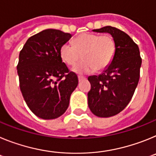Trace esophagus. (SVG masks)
<instances>
[{
    "label": "esophagus",
    "instance_id": "obj_1",
    "mask_svg": "<svg viewBox=\"0 0 156 156\" xmlns=\"http://www.w3.org/2000/svg\"><path fill=\"white\" fill-rule=\"evenodd\" d=\"M85 78L83 76H78V80H79V81H81L83 80H84Z\"/></svg>",
    "mask_w": 156,
    "mask_h": 156
}]
</instances>
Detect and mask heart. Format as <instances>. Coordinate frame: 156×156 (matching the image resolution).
<instances>
[{
  "instance_id": "obj_1",
  "label": "heart",
  "mask_w": 156,
  "mask_h": 156,
  "mask_svg": "<svg viewBox=\"0 0 156 156\" xmlns=\"http://www.w3.org/2000/svg\"><path fill=\"white\" fill-rule=\"evenodd\" d=\"M116 46L112 37L109 35L84 33L73 41V45L66 43L60 48V56L65 63L75 66L82 55V62L73 69L76 73H90L94 70H103L112 62Z\"/></svg>"
}]
</instances>
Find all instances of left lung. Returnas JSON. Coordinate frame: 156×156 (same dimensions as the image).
<instances>
[{"label": "left lung", "mask_w": 156, "mask_h": 156, "mask_svg": "<svg viewBox=\"0 0 156 156\" xmlns=\"http://www.w3.org/2000/svg\"><path fill=\"white\" fill-rule=\"evenodd\" d=\"M111 34L116 46L112 62L98 76H90L91 88L88 106L98 117L113 116L126 108L133 97L140 78L141 58L139 48L126 33L115 27L93 30Z\"/></svg>", "instance_id": "obj_1"}]
</instances>
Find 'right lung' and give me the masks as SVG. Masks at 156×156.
Returning a JSON list of instances; mask_svg holds the SVG:
<instances>
[{"label":"right lung","mask_w":156,"mask_h":156,"mask_svg":"<svg viewBox=\"0 0 156 156\" xmlns=\"http://www.w3.org/2000/svg\"><path fill=\"white\" fill-rule=\"evenodd\" d=\"M70 34L48 29L30 37L19 53V87L25 101L37 116L53 119L61 116L78 85L60 56V48Z\"/></svg>","instance_id":"add662e5"}]
</instances>
